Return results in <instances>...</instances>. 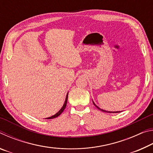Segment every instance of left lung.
Returning a JSON list of instances; mask_svg holds the SVG:
<instances>
[{
    "label": "left lung",
    "instance_id": "left-lung-1",
    "mask_svg": "<svg viewBox=\"0 0 153 153\" xmlns=\"http://www.w3.org/2000/svg\"><path fill=\"white\" fill-rule=\"evenodd\" d=\"M93 103H94V102H93ZM94 105L96 106V107H97L98 108V109H100V111H104V112H107V111H105V110H102V109H101V108H100L99 107H98L97 106L94 104ZM108 113H119V112H111H111H110V111H108Z\"/></svg>",
    "mask_w": 153,
    "mask_h": 153
}]
</instances>
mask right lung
<instances>
[{
  "label": "right lung",
  "mask_w": 153,
  "mask_h": 153,
  "mask_svg": "<svg viewBox=\"0 0 153 153\" xmlns=\"http://www.w3.org/2000/svg\"><path fill=\"white\" fill-rule=\"evenodd\" d=\"M67 98H68V94H67L65 102L64 105H63V107H62V108H61V110L59 111L58 113H56L55 114V115H53V116H51V117H48V118H46V119H47V120H48V119H53V118H55V117H58L59 115H61V114L62 113V112H63V111L65 110V108L66 106H67Z\"/></svg>",
  "instance_id": "add662e5"
}]
</instances>
